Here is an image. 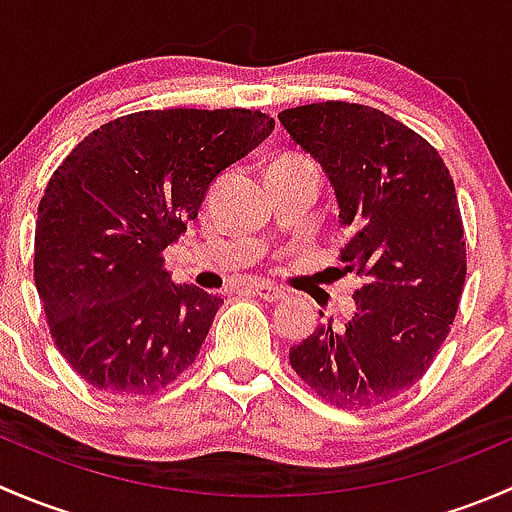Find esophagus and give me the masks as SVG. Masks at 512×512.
<instances>
[{"label": "esophagus", "mask_w": 512, "mask_h": 512, "mask_svg": "<svg viewBox=\"0 0 512 512\" xmlns=\"http://www.w3.org/2000/svg\"><path fill=\"white\" fill-rule=\"evenodd\" d=\"M255 294L265 302H280V299L287 297V289L280 285H272V282H257Z\"/></svg>", "instance_id": "obj_1"}]
</instances>
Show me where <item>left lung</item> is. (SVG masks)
<instances>
[{
    "label": "left lung",
    "instance_id": "obj_1",
    "mask_svg": "<svg viewBox=\"0 0 512 512\" xmlns=\"http://www.w3.org/2000/svg\"><path fill=\"white\" fill-rule=\"evenodd\" d=\"M277 118L327 173L344 270L366 280L354 317L319 324L289 364L337 409L379 406L426 374L456 319L466 240L453 178L426 138L379 108L322 101Z\"/></svg>",
    "mask_w": 512,
    "mask_h": 512
}]
</instances>
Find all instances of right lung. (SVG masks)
<instances>
[{"label":"right lung","instance_id":"1","mask_svg":"<svg viewBox=\"0 0 512 512\" xmlns=\"http://www.w3.org/2000/svg\"><path fill=\"white\" fill-rule=\"evenodd\" d=\"M275 128L250 108H165L103 123L39 203L34 282L49 332L98 391L151 396L195 361L223 299L163 267L210 183Z\"/></svg>","mask_w":512,"mask_h":512}]
</instances>
